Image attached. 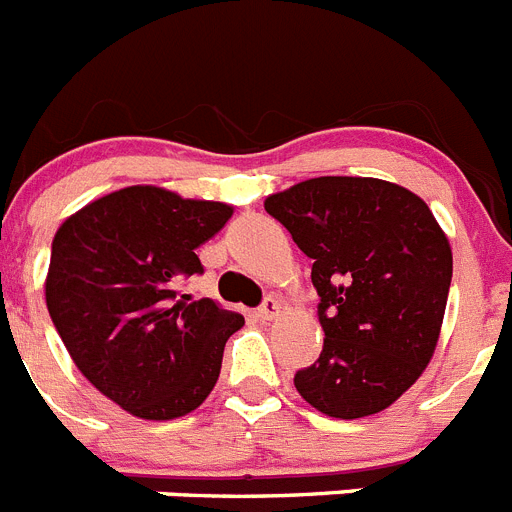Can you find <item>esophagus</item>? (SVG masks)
Segmentation results:
<instances>
[{
  "mask_svg": "<svg viewBox=\"0 0 512 512\" xmlns=\"http://www.w3.org/2000/svg\"><path fill=\"white\" fill-rule=\"evenodd\" d=\"M282 315V305L277 300H266L264 305L259 307V318L261 320H277Z\"/></svg>",
  "mask_w": 512,
  "mask_h": 512,
  "instance_id": "obj_1",
  "label": "esophagus"
}]
</instances>
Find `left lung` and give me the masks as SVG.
Wrapping results in <instances>:
<instances>
[{"instance_id": "8db88e82", "label": "left lung", "mask_w": 512, "mask_h": 512, "mask_svg": "<svg viewBox=\"0 0 512 512\" xmlns=\"http://www.w3.org/2000/svg\"><path fill=\"white\" fill-rule=\"evenodd\" d=\"M266 212L312 259L323 351L295 374L302 400L341 420L382 413L418 382L441 336L449 238L418 194L374 176H318Z\"/></svg>"}]
</instances>
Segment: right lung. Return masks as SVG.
<instances>
[{"instance_id": "obj_1", "label": "right lung", "mask_w": 512, "mask_h": 512, "mask_svg": "<svg viewBox=\"0 0 512 512\" xmlns=\"http://www.w3.org/2000/svg\"><path fill=\"white\" fill-rule=\"evenodd\" d=\"M233 205L184 200L153 184L89 202L53 235L45 305L79 372L143 420H174L207 400L241 312L176 297L200 274L197 248L225 228Z\"/></svg>"}]
</instances>
